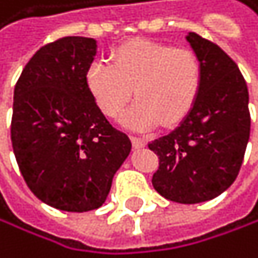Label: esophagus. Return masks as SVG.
<instances>
[{"mask_svg":"<svg viewBox=\"0 0 258 258\" xmlns=\"http://www.w3.org/2000/svg\"><path fill=\"white\" fill-rule=\"evenodd\" d=\"M132 144H133V147L140 149V147H144V146H146V140H144V138L132 136Z\"/></svg>","mask_w":258,"mask_h":258,"instance_id":"obj_1","label":"esophagus"}]
</instances>
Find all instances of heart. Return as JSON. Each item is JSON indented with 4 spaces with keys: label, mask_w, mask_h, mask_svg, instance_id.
Segmentation results:
<instances>
[{
    "label": "heart",
    "mask_w": 258,
    "mask_h": 258,
    "mask_svg": "<svg viewBox=\"0 0 258 258\" xmlns=\"http://www.w3.org/2000/svg\"><path fill=\"white\" fill-rule=\"evenodd\" d=\"M202 82L203 66L195 52L149 39L118 45L111 64L96 60L85 73L87 89L109 118L123 111L135 89L138 100L123 117L133 130L152 128L160 120L181 122L197 103Z\"/></svg>",
    "instance_id": "1"
}]
</instances>
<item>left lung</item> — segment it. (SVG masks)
Instances as JSON below:
<instances>
[{"mask_svg":"<svg viewBox=\"0 0 258 258\" xmlns=\"http://www.w3.org/2000/svg\"><path fill=\"white\" fill-rule=\"evenodd\" d=\"M203 66L202 90L176 130L149 143L158 155L152 185L176 203L219 197L235 182L250 135L249 92L236 63L217 44L188 33Z\"/></svg>","mask_w":258,"mask_h":258,"instance_id":"1","label":"left lung"}]
</instances>
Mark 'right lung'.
<instances>
[{
  "label": "right lung",
  "instance_id": "right-lung-1",
  "mask_svg": "<svg viewBox=\"0 0 258 258\" xmlns=\"http://www.w3.org/2000/svg\"><path fill=\"white\" fill-rule=\"evenodd\" d=\"M95 55L92 38L45 44L14 89L11 141L20 173L42 203L68 213L100 208L132 151L87 89Z\"/></svg>",
  "mask_w": 258,
  "mask_h": 258
}]
</instances>
